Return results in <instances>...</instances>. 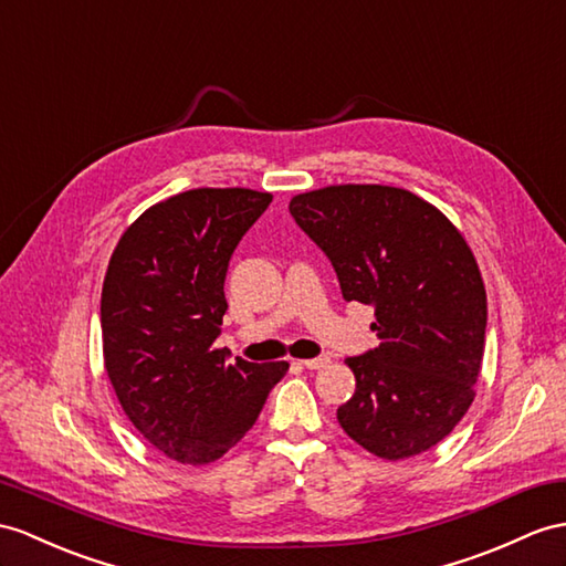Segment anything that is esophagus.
<instances>
[{
    "mask_svg": "<svg viewBox=\"0 0 566 566\" xmlns=\"http://www.w3.org/2000/svg\"><path fill=\"white\" fill-rule=\"evenodd\" d=\"M331 360L326 355H319V357H312V360H300L297 365H302L305 369H322V367H326Z\"/></svg>",
    "mask_w": 566,
    "mask_h": 566,
    "instance_id": "obj_1",
    "label": "esophagus"
}]
</instances>
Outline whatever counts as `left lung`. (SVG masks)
Segmentation results:
<instances>
[{"label":"left lung","instance_id":"8db88e82","mask_svg":"<svg viewBox=\"0 0 566 566\" xmlns=\"http://www.w3.org/2000/svg\"><path fill=\"white\" fill-rule=\"evenodd\" d=\"M291 216L334 266L346 302L375 307L379 346L346 357L355 394L338 408L379 459L432 449L473 403L488 295L471 247L432 203L384 185L293 197Z\"/></svg>","mask_w":566,"mask_h":566}]
</instances>
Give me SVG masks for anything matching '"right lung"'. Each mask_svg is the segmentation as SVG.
<instances>
[{
	"mask_svg": "<svg viewBox=\"0 0 566 566\" xmlns=\"http://www.w3.org/2000/svg\"><path fill=\"white\" fill-rule=\"evenodd\" d=\"M271 195L189 189L150 206L107 264L101 326L122 410L165 457L211 463L252 430L287 363H247L213 343L230 256Z\"/></svg>",
	"mask_w": 566,
	"mask_h": 566,
	"instance_id": "obj_1",
	"label": "right lung"
}]
</instances>
